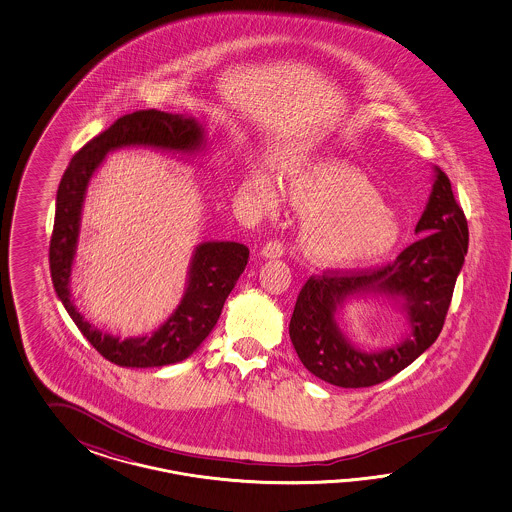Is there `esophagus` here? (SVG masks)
Listing matches in <instances>:
<instances>
[{
  "mask_svg": "<svg viewBox=\"0 0 512 512\" xmlns=\"http://www.w3.org/2000/svg\"><path fill=\"white\" fill-rule=\"evenodd\" d=\"M283 255V244L278 240H270L264 244L261 249V257L263 259H279Z\"/></svg>",
  "mask_w": 512,
  "mask_h": 512,
  "instance_id": "1",
  "label": "esophagus"
}]
</instances>
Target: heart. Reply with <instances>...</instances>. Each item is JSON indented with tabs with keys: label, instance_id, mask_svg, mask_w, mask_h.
Wrapping results in <instances>:
<instances>
[{
	"label": "heart",
	"instance_id": "b5f03b06",
	"mask_svg": "<svg viewBox=\"0 0 512 512\" xmlns=\"http://www.w3.org/2000/svg\"><path fill=\"white\" fill-rule=\"evenodd\" d=\"M246 187L263 208H274L278 187L263 169H251ZM283 195L304 216L300 249L319 268H355L388 255L402 221L381 201L372 180L336 159L310 161L287 172Z\"/></svg>",
	"mask_w": 512,
	"mask_h": 512
}]
</instances>
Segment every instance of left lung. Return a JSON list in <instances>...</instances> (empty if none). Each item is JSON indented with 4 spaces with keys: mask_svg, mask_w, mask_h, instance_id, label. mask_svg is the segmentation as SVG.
I'll return each instance as SVG.
<instances>
[{
    "mask_svg": "<svg viewBox=\"0 0 512 512\" xmlns=\"http://www.w3.org/2000/svg\"><path fill=\"white\" fill-rule=\"evenodd\" d=\"M415 234L419 240L383 268L308 279L289 325L308 372L336 387H373L402 372L437 340L469 244L464 212L439 167ZM366 297L387 301L406 317L408 330L396 344L362 350L342 330V310Z\"/></svg>",
    "mask_w": 512,
    "mask_h": 512,
    "instance_id": "obj_1",
    "label": "left lung"
}]
</instances>
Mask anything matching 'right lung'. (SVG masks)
I'll list each match as a JSON object with an SVG mask.
<instances>
[{
  "mask_svg": "<svg viewBox=\"0 0 512 512\" xmlns=\"http://www.w3.org/2000/svg\"><path fill=\"white\" fill-rule=\"evenodd\" d=\"M206 144L204 125L197 118L154 109L139 110L122 116L107 131L90 140L63 172L50 240V276L54 291L82 336L118 366L161 368L193 355L214 330L227 296L231 295L248 264L249 249L238 242H201L189 259L184 295L167 321L150 334L133 338L114 336L86 321L71 293L88 187L107 155L116 150L150 148L189 161V157L202 154Z\"/></svg>",
  "mask_w": 512,
  "mask_h": 512,
  "instance_id": "1",
  "label": "right lung"
}]
</instances>
